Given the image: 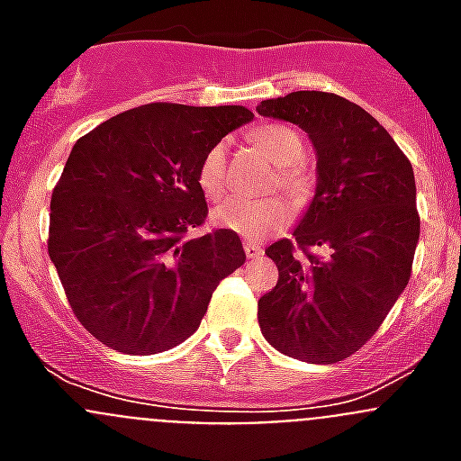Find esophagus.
Masks as SVG:
<instances>
[{
	"instance_id": "1",
	"label": "esophagus",
	"mask_w": 461,
	"mask_h": 461,
	"mask_svg": "<svg viewBox=\"0 0 461 461\" xmlns=\"http://www.w3.org/2000/svg\"><path fill=\"white\" fill-rule=\"evenodd\" d=\"M242 247H244V254L249 256V258H260V256H263V247H258L256 242H249V240H247Z\"/></svg>"
}]
</instances>
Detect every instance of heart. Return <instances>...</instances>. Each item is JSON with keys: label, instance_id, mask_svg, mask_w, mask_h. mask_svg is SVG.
Wrapping results in <instances>:
<instances>
[{"label": "heart", "instance_id": "b5f03b06", "mask_svg": "<svg viewBox=\"0 0 461 461\" xmlns=\"http://www.w3.org/2000/svg\"><path fill=\"white\" fill-rule=\"evenodd\" d=\"M256 148L270 158L276 168V182L291 198L300 201L309 194L307 170L300 164L304 157L303 138L284 124H263L251 131ZM195 182L207 198H219L228 185V148L226 142H214L203 154ZM212 221L219 228L233 230L247 240H260L275 233L291 221V207L281 198H263V201H247V198H228L214 207Z\"/></svg>", "mask_w": 461, "mask_h": 461}]
</instances>
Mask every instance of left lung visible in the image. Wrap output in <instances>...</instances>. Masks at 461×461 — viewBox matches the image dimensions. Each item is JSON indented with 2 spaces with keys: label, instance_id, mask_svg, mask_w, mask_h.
Returning <instances> with one entry per match:
<instances>
[{
  "label": "left lung",
  "instance_id": "8db88e82",
  "mask_svg": "<svg viewBox=\"0 0 461 461\" xmlns=\"http://www.w3.org/2000/svg\"><path fill=\"white\" fill-rule=\"evenodd\" d=\"M256 110L304 129L319 158L295 238L266 249L279 281L258 300L260 332L284 356L332 365L372 339L409 284L420 238L413 168L367 110L337 94L293 92Z\"/></svg>",
  "mask_w": 461,
  "mask_h": 461
}]
</instances>
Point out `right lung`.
<instances>
[{"instance_id": "obj_1", "label": "right lung", "mask_w": 461, "mask_h": 461, "mask_svg": "<svg viewBox=\"0 0 461 461\" xmlns=\"http://www.w3.org/2000/svg\"><path fill=\"white\" fill-rule=\"evenodd\" d=\"M251 120L244 105L148 104L73 145L52 191L48 254L76 319L105 346L149 356L182 344L247 260L233 230L191 233L207 217L203 154Z\"/></svg>"}]
</instances>
